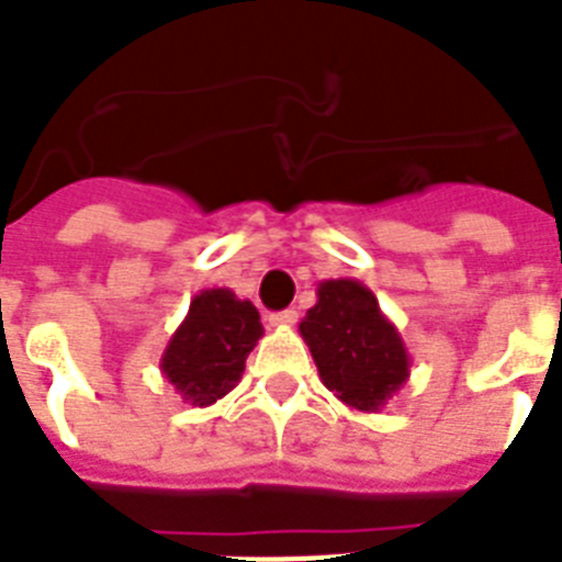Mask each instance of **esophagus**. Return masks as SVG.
Segmentation results:
<instances>
[{
	"mask_svg": "<svg viewBox=\"0 0 562 562\" xmlns=\"http://www.w3.org/2000/svg\"><path fill=\"white\" fill-rule=\"evenodd\" d=\"M268 323H271V326H277V328H289V326H294V323H296V312H294V308H285V312H273L271 317H268Z\"/></svg>",
	"mask_w": 562,
	"mask_h": 562,
	"instance_id": "34e87169",
	"label": "esophagus"
}]
</instances>
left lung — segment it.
I'll use <instances>...</instances> for the list:
<instances>
[{"instance_id":"left-lung-1","label":"left lung","mask_w":562,"mask_h":562,"mask_svg":"<svg viewBox=\"0 0 562 562\" xmlns=\"http://www.w3.org/2000/svg\"><path fill=\"white\" fill-rule=\"evenodd\" d=\"M321 381L346 407L378 413L409 381L407 346L378 296L358 280H323L300 323Z\"/></svg>"}]
</instances>
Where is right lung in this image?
Returning <instances> with one entry per match:
<instances>
[{
  "label": "right lung",
  "instance_id": "1",
  "mask_svg": "<svg viewBox=\"0 0 562 562\" xmlns=\"http://www.w3.org/2000/svg\"><path fill=\"white\" fill-rule=\"evenodd\" d=\"M262 331L257 305L231 289H204L172 331L161 355V375L184 404L210 407L241 381L245 360Z\"/></svg>",
  "mask_w": 562,
  "mask_h": 562
}]
</instances>
